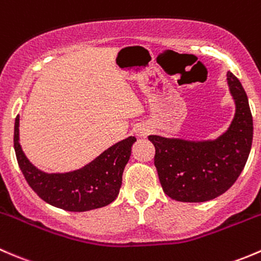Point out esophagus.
Wrapping results in <instances>:
<instances>
[{"mask_svg": "<svg viewBox=\"0 0 261 261\" xmlns=\"http://www.w3.org/2000/svg\"><path fill=\"white\" fill-rule=\"evenodd\" d=\"M148 132H149V129L146 127V125H139V127L137 128L136 133L138 137H146L147 134H148Z\"/></svg>", "mask_w": 261, "mask_h": 261, "instance_id": "esophagus-1", "label": "esophagus"}]
</instances>
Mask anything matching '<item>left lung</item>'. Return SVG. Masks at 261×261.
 <instances>
[{"label": "left lung", "mask_w": 261, "mask_h": 261, "mask_svg": "<svg viewBox=\"0 0 261 261\" xmlns=\"http://www.w3.org/2000/svg\"><path fill=\"white\" fill-rule=\"evenodd\" d=\"M227 84L235 100L229 129L214 141H185L149 136L162 189L172 200L205 202L222 195L245 167L252 143V115L248 95L232 72Z\"/></svg>", "instance_id": "8db88e82"}]
</instances>
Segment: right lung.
Wrapping results in <instances>:
<instances>
[{"instance_id":"add662e5","label":"right lung","mask_w":261,"mask_h":261,"mask_svg":"<svg viewBox=\"0 0 261 261\" xmlns=\"http://www.w3.org/2000/svg\"><path fill=\"white\" fill-rule=\"evenodd\" d=\"M20 117L15 119L13 147L23 177L40 198L55 207L82 212L109 205L117 198L136 137L118 142L80 170L45 173L28 160L18 142Z\"/></svg>"}]
</instances>
